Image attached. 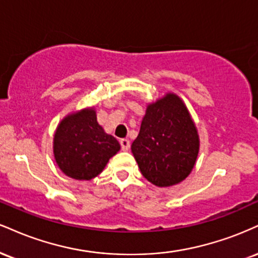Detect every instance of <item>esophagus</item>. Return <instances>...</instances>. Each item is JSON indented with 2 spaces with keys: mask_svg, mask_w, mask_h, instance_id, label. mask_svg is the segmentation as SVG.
<instances>
[{
  "mask_svg": "<svg viewBox=\"0 0 258 258\" xmlns=\"http://www.w3.org/2000/svg\"><path fill=\"white\" fill-rule=\"evenodd\" d=\"M120 145H121V149H122L123 151H127L130 149V147H131V143H130L128 139L122 138V139H120Z\"/></svg>",
  "mask_w": 258,
  "mask_h": 258,
  "instance_id": "1",
  "label": "esophagus"
}]
</instances>
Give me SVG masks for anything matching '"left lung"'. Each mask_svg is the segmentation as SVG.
<instances>
[{"label":"left lung","mask_w":258,"mask_h":258,"mask_svg":"<svg viewBox=\"0 0 258 258\" xmlns=\"http://www.w3.org/2000/svg\"><path fill=\"white\" fill-rule=\"evenodd\" d=\"M132 153L145 179L160 187L179 184L191 173L200 150L197 128L178 96L148 105Z\"/></svg>","instance_id":"1"}]
</instances>
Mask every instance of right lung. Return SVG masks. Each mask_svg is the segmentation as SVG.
I'll return each instance as SVG.
<instances>
[{
	"instance_id": "right-lung-1",
	"label": "right lung",
	"mask_w": 258,
	"mask_h": 258,
	"mask_svg": "<svg viewBox=\"0 0 258 258\" xmlns=\"http://www.w3.org/2000/svg\"><path fill=\"white\" fill-rule=\"evenodd\" d=\"M119 150V142L98 125L92 108L66 116L55 132L56 163L64 174L77 180L97 176Z\"/></svg>"
}]
</instances>
